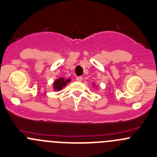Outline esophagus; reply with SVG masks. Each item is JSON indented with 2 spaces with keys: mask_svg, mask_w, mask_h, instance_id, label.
I'll return each mask as SVG.
<instances>
[{
  "mask_svg": "<svg viewBox=\"0 0 157 157\" xmlns=\"http://www.w3.org/2000/svg\"><path fill=\"white\" fill-rule=\"evenodd\" d=\"M76 80H77V81H82V80H83V77H76Z\"/></svg>",
  "mask_w": 157,
  "mask_h": 157,
  "instance_id": "esophagus-1",
  "label": "esophagus"
}]
</instances>
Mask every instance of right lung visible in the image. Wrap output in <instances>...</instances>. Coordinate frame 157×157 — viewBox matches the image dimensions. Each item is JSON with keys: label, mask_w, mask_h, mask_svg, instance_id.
I'll list each match as a JSON object with an SVG mask.
<instances>
[{"label": "right lung", "mask_w": 157, "mask_h": 157, "mask_svg": "<svg viewBox=\"0 0 157 157\" xmlns=\"http://www.w3.org/2000/svg\"><path fill=\"white\" fill-rule=\"evenodd\" d=\"M71 81V79H67V80H64L63 77L57 79L54 83V90H61L63 87H64L67 85V83H69Z\"/></svg>", "instance_id": "right-lung-1"}]
</instances>
